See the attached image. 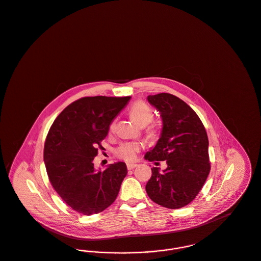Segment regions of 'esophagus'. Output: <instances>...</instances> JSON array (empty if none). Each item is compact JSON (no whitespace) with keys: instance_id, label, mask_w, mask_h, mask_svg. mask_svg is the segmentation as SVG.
<instances>
[{"instance_id":"esophagus-1","label":"esophagus","mask_w":261,"mask_h":261,"mask_svg":"<svg viewBox=\"0 0 261 261\" xmlns=\"http://www.w3.org/2000/svg\"><path fill=\"white\" fill-rule=\"evenodd\" d=\"M137 166H138L137 164H134V163H128V164H127V169H128V170H133V169H135Z\"/></svg>"}]
</instances>
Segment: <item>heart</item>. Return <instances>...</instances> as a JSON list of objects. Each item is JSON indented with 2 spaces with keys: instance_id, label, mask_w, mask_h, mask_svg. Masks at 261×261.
<instances>
[{
  "instance_id": "b5f03b06",
  "label": "heart",
  "mask_w": 261,
  "mask_h": 261,
  "mask_svg": "<svg viewBox=\"0 0 261 261\" xmlns=\"http://www.w3.org/2000/svg\"><path fill=\"white\" fill-rule=\"evenodd\" d=\"M129 114L131 118L139 126L144 127L150 124L154 119L153 109L144 101H137L133 103L129 108ZM114 127V123L111 124L110 128ZM140 150V145L135 142H126L121 144L116 149L115 153L118 157L126 161H133L136 159L137 154Z\"/></svg>"
}]
</instances>
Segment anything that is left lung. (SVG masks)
<instances>
[{"label": "left lung", "instance_id": "8db88e82", "mask_svg": "<svg viewBox=\"0 0 261 261\" xmlns=\"http://www.w3.org/2000/svg\"><path fill=\"white\" fill-rule=\"evenodd\" d=\"M147 99L160 112L163 128L160 139L145 157L166 161L168 167L163 172L151 169L146 192L162 206L180 208L198 196L210 174L207 135L197 113L179 97L159 93Z\"/></svg>", "mask_w": 261, "mask_h": 261}]
</instances>
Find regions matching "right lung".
Wrapping results in <instances>:
<instances>
[{"mask_svg":"<svg viewBox=\"0 0 261 261\" xmlns=\"http://www.w3.org/2000/svg\"><path fill=\"white\" fill-rule=\"evenodd\" d=\"M130 98L82 97L61 111L47 133L43 161L49 181L62 201L84 216L112 204L127 175L124 162L96 171L93 159L111 122Z\"/></svg>","mask_w":261,"mask_h":261,"instance_id":"add662e5","label":"right lung"}]
</instances>
